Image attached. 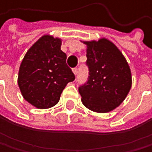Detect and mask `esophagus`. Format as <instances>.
Segmentation results:
<instances>
[{
  "label": "esophagus",
  "mask_w": 152,
  "mask_h": 152,
  "mask_svg": "<svg viewBox=\"0 0 152 152\" xmlns=\"http://www.w3.org/2000/svg\"><path fill=\"white\" fill-rule=\"evenodd\" d=\"M73 73L77 75V68H73Z\"/></svg>",
  "instance_id": "esophagus-1"
}]
</instances>
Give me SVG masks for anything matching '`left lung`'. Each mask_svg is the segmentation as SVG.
<instances>
[{
	"instance_id": "obj_1",
	"label": "left lung",
	"mask_w": 152,
	"mask_h": 152,
	"mask_svg": "<svg viewBox=\"0 0 152 152\" xmlns=\"http://www.w3.org/2000/svg\"><path fill=\"white\" fill-rule=\"evenodd\" d=\"M88 80L78 91L85 107L107 113L118 107L131 88V72L119 49L109 40L85 41Z\"/></svg>"
}]
</instances>
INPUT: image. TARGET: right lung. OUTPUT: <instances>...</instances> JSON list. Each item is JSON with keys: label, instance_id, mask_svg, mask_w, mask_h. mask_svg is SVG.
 I'll return each instance as SVG.
<instances>
[{"label": "right lung", "instance_id": "1", "mask_svg": "<svg viewBox=\"0 0 152 152\" xmlns=\"http://www.w3.org/2000/svg\"><path fill=\"white\" fill-rule=\"evenodd\" d=\"M61 45L60 38L43 35L27 51L21 63L18 86L23 98L37 108L56 105L67 83L75 80Z\"/></svg>", "mask_w": 152, "mask_h": 152}]
</instances>
